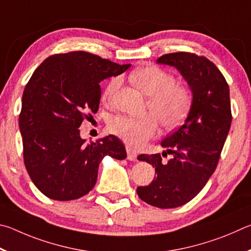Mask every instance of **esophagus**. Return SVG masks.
<instances>
[{
  "label": "esophagus",
  "mask_w": 251,
  "mask_h": 251,
  "mask_svg": "<svg viewBox=\"0 0 251 251\" xmlns=\"http://www.w3.org/2000/svg\"><path fill=\"white\" fill-rule=\"evenodd\" d=\"M126 153H128V156H126V159H128L129 161H137L138 154L134 150H132V149H130V148H126Z\"/></svg>",
  "instance_id": "1"
}]
</instances>
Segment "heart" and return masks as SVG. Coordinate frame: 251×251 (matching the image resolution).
Returning a JSON list of instances; mask_svg holds the SVG:
<instances>
[{
	"label": "heart",
	"mask_w": 251,
	"mask_h": 251,
	"mask_svg": "<svg viewBox=\"0 0 251 251\" xmlns=\"http://www.w3.org/2000/svg\"><path fill=\"white\" fill-rule=\"evenodd\" d=\"M131 82L148 96V108L155 114L164 128L178 126L190 110L193 94L183 83L175 82V77L157 66L148 65L134 69L129 75ZM120 78L113 77L105 86L102 98L111 101L120 86ZM153 114L142 118L116 116L109 121V130L130 147L143 146L157 131V120Z\"/></svg>",
	"instance_id": "b5f03b06"
}]
</instances>
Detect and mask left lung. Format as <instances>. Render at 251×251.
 <instances>
[{"label":"left lung","mask_w":251,"mask_h":251,"mask_svg":"<svg viewBox=\"0 0 251 251\" xmlns=\"http://www.w3.org/2000/svg\"><path fill=\"white\" fill-rule=\"evenodd\" d=\"M156 63L181 73L193 101L185 121L161 142L172 159L162 160L165 152L138 156L155 168L156 176L148 186H139L137 193L149 205L175 208L194 199L216 169L231 125L229 87L216 65L204 56L171 52Z\"/></svg>","instance_id":"1"}]
</instances>
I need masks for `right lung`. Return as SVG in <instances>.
Instances as JSON below:
<instances>
[{"label":"right lung","instance_id":"1","mask_svg":"<svg viewBox=\"0 0 251 251\" xmlns=\"http://www.w3.org/2000/svg\"><path fill=\"white\" fill-rule=\"evenodd\" d=\"M130 66L78 50L51 55L33 73L23 92L19 123L25 168L45 196L77 200L94 188L104 156L126 157L117 137L85 144L79 126L98 111L100 81Z\"/></svg>","mask_w":251,"mask_h":251}]
</instances>
